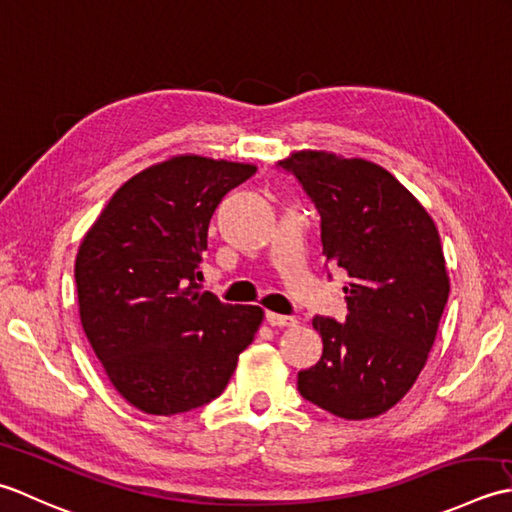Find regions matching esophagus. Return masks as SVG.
Masks as SVG:
<instances>
[{
    "mask_svg": "<svg viewBox=\"0 0 512 512\" xmlns=\"http://www.w3.org/2000/svg\"><path fill=\"white\" fill-rule=\"evenodd\" d=\"M267 322L271 327H296L298 325L296 318L280 316V314H274V311H267Z\"/></svg>",
    "mask_w": 512,
    "mask_h": 512,
    "instance_id": "34e87169",
    "label": "esophagus"
}]
</instances>
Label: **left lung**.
I'll return each mask as SVG.
<instances>
[{
    "mask_svg": "<svg viewBox=\"0 0 512 512\" xmlns=\"http://www.w3.org/2000/svg\"><path fill=\"white\" fill-rule=\"evenodd\" d=\"M314 201L327 263L347 271V320L314 318L322 358L298 373L305 400L344 420L387 413L415 384L448 298L440 234L378 163L325 150L280 161Z\"/></svg>",
    "mask_w": 512,
    "mask_h": 512,
    "instance_id": "obj_1",
    "label": "left lung"
}]
</instances>
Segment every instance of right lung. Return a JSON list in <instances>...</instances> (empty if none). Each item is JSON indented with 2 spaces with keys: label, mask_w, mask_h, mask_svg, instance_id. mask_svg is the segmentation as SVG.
Listing matches in <instances>:
<instances>
[{
  "label": "right lung",
  "mask_w": 512,
  "mask_h": 512,
  "mask_svg": "<svg viewBox=\"0 0 512 512\" xmlns=\"http://www.w3.org/2000/svg\"><path fill=\"white\" fill-rule=\"evenodd\" d=\"M252 163L176 154L112 194L79 245V318L125 402L176 415L223 393L265 311L201 291L198 265L221 198Z\"/></svg>",
  "instance_id": "add662e5"
}]
</instances>
